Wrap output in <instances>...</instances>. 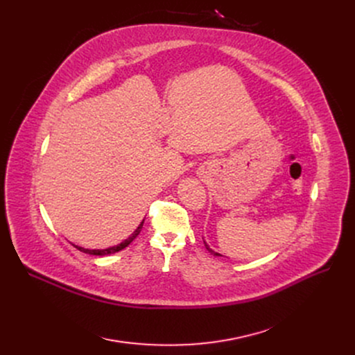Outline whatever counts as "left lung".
I'll use <instances>...</instances> for the list:
<instances>
[{
    "mask_svg": "<svg viewBox=\"0 0 355 355\" xmlns=\"http://www.w3.org/2000/svg\"><path fill=\"white\" fill-rule=\"evenodd\" d=\"M204 243H205V241H204ZM205 247H207V250H208V251L211 252V254H214V256H220V254H219V252H216V251H214L212 248H209V245H208L207 243H205Z\"/></svg>",
    "mask_w": 355,
    "mask_h": 355,
    "instance_id": "1",
    "label": "left lung"
}]
</instances>
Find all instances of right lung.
<instances>
[{
	"mask_svg": "<svg viewBox=\"0 0 355 355\" xmlns=\"http://www.w3.org/2000/svg\"><path fill=\"white\" fill-rule=\"evenodd\" d=\"M144 222V220H143ZM143 222L137 226V229L132 233V236H129L126 240H123L122 243H119V244H116V245H112V247H108V248H103V250H89V248H84V247H80V245H76V244H73L77 250H80V251H83V252H85V254H89V256H110V254H114V252H118V251H121V250H123L125 247H128L136 237H137V234L140 233V230H141V227H143Z\"/></svg>",
	"mask_w": 355,
	"mask_h": 355,
	"instance_id": "add662e5",
	"label": "right lung"
}]
</instances>
